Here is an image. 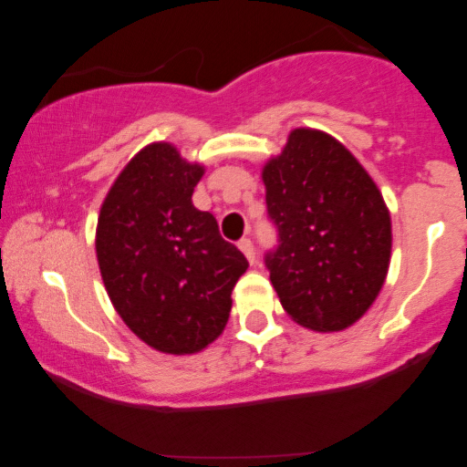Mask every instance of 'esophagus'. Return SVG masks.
Instances as JSON below:
<instances>
[{
  "label": "esophagus",
  "mask_w": 467,
  "mask_h": 467,
  "mask_svg": "<svg viewBox=\"0 0 467 467\" xmlns=\"http://www.w3.org/2000/svg\"><path fill=\"white\" fill-rule=\"evenodd\" d=\"M239 250L244 252L245 259H248L250 264H254V261H256V252H254V244H252V239H248V237L241 239L239 241Z\"/></svg>",
  "instance_id": "esophagus-1"
}]
</instances>
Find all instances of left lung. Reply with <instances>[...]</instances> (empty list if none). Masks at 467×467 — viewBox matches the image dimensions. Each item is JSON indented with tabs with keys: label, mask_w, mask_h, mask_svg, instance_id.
<instances>
[{
	"label": "left lung",
	"mask_w": 467,
	"mask_h": 467,
	"mask_svg": "<svg viewBox=\"0 0 467 467\" xmlns=\"http://www.w3.org/2000/svg\"><path fill=\"white\" fill-rule=\"evenodd\" d=\"M278 245L265 265L283 309L314 331H342L371 307L389 272L390 217L375 182L340 142L296 130L264 169Z\"/></svg>",
	"instance_id": "8db88e82"
}]
</instances>
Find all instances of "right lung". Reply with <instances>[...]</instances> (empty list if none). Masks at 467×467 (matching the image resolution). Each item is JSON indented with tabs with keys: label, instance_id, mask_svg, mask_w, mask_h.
<instances>
[{
	"label": "right lung",
	"instance_id": "obj_1",
	"mask_svg": "<svg viewBox=\"0 0 467 467\" xmlns=\"http://www.w3.org/2000/svg\"><path fill=\"white\" fill-rule=\"evenodd\" d=\"M203 175L166 142L144 147L107 192L96 256L116 312L164 353H195L222 334L248 259L192 206Z\"/></svg>",
	"mask_w": 467,
	"mask_h": 467
}]
</instances>
